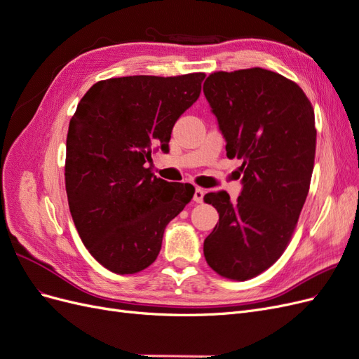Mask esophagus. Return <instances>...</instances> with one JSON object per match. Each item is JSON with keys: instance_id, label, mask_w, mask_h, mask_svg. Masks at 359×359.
<instances>
[{"instance_id": "34e87169", "label": "esophagus", "mask_w": 359, "mask_h": 359, "mask_svg": "<svg viewBox=\"0 0 359 359\" xmlns=\"http://www.w3.org/2000/svg\"><path fill=\"white\" fill-rule=\"evenodd\" d=\"M203 196H205V190L201 187L194 189V194H193V201L196 203H202L203 202Z\"/></svg>"}]
</instances>
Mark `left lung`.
Here are the masks:
<instances>
[{"label":"left lung","instance_id":"obj_1","mask_svg":"<svg viewBox=\"0 0 359 359\" xmlns=\"http://www.w3.org/2000/svg\"><path fill=\"white\" fill-rule=\"evenodd\" d=\"M203 94L226 139L241 158L243 191L205 194L219 223L205 238L206 262L224 278L244 281L283 255L307 199L316 153L314 111L299 86L260 67L215 72Z\"/></svg>","mask_w":359,"mask_h":359}]
</instances>
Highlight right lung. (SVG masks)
<instances>
[{
    "label": "right lung",
    "instance_id": "add662e5",
    "mask_svg": "<svg viewBox=\"0 0 359 359\" xmlns=\"http://www.w3.org/2000/svg\"><path fill=\"white\" fill-rule=\"evenodd\" d=\"M205 73L126 76L94 83L70 119L66 191L83 245L115 274L157 259L168 223L194 194L147 163L168 149L173 124L198 100Z\"/></svg>",
    "mask_w": 359,
    "mask_h": 359
}]
</instances>
